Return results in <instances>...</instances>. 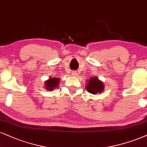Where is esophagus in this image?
<instances>
[{
	"mask_svg": "<svg viewBox=\"0 0 147 147\" xmlns=\"http://www.w3.org/2000/svg\"><path fill=\"white\" fill-rule=\"evenodd\" d=\"M77 74H78V73H76V71H74V73H72V74H73L74 76H76L78 75Z\"/></svg>",
	"mask_w": 147,
	"mask_h": 147,
	"instance_id": "34e87169",
	"label": "esophagus"
}]
</instances>
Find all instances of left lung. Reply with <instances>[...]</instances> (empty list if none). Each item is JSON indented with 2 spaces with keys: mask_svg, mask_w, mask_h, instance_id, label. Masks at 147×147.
Listing matches in <instances>:
<instances>
[{
  "mask_svg": "<svg viewBox=\"0 0 147 147\" xmlns=\"http://www.w3.org/2000/svg\"><path fill=\"white\" fill-rule=\"evenodd\" d=\"M104 83L99 80L97 77H93L89 79L86 86V89L88 93L95 95L97 93H101L104 90Z\"/></svg>",
  "mask_w": 147,
  "mask_h": 147,
  "instance_id": "obj_1",
  "label": "left lung"
}]
</instances>
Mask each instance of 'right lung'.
<instances>
[{"label":"right lung","mask_w":147,"mask_h":147,"mask_svg":"<svg viewBox=\"0 0 147 147\" xmlns=\"http://www.w3.org/2000/svg\"><path fill=\"white\" fill-rule=\"evenodd\" d=\"M59 79L57 78H50L49 80L46 81L45 82V87L48 90H52L54 88L57 87L59 85Z\"/></svg>","instance_id":"add662e5"}]
</instances>
